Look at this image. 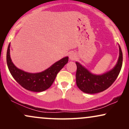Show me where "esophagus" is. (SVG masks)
<instances>
[{"mask_svg": "<svg viewBox=\"0 0 129 129\" xmlns=\"http://www.w3.org/2000/svg\"><path fill=\"white\" fill-rule=\"evenodd\" d=\"M69 58L71 60H75L76 59V55L75 53L72 52L70 54Z\"/></svg>", "mask_w": 129, "mask_h": 129, "instance_id": "esophagus-1", "label": "esophagus"}]
</instances>
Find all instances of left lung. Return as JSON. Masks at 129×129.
<instances>
[{
    "instance_id": "left-lung-1",
    "label": "left lung",
    "mask_w": 129,
    "mask_h": 129,
    "mask_svg": "<svg viewBox=\"0 0 129 129\" xmlns=\"http://www.w3.org/2000/svg\"><path fill=\"white\" fill-rule=\"evenodd\" d=\"M119 57L116 64L110 70L101 75L90 72L79 62H76V85L81 91L88 94H94L107 89L115 82L119 75L122 65V53L119 45Z\"/></svg>"
}]
</instances>
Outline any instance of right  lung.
I'll use <instances>...</instances> for the list:
<instances>
[{
  "label": "right lung",
  "instance_id": "add662e5",
  "mask_svg": "<svg viewBox=\"0 0 129 129\" xmlns=\"http://www.w3.org/2000/svg\"><path fill=\"white\" fill-rule=\"evenodd\" d=\"M10 44L7 53V63L9 71L14 79L25 89L35 92L45 91L51 87L57 74L69 61V57H63L49 68L39 73H28L16 67L10 57Z\"/></svg>",
  "mask_w": 129,
  "mask_h": 129
}]
</instances>
